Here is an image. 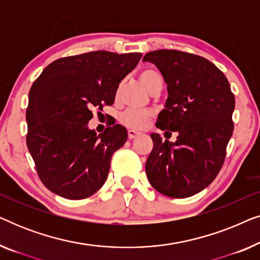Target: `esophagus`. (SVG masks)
<instances>
[{"label":"esophagus","mask_w":260,"mask_h":260,"mask_svg":"<svg viewBox=\"0 0 260 260\" xmlns=\"http://www.w3.org/2000/svg\"><path fill=\"white\" fill-rule=\"evenodd\" d=\"M138 135H140V133H138V131H136V130L130 129L129 131H127V136H129L130 140H134V138L137 137Z\"/></svg>","instance_id":"34e87169"}]
</instances>
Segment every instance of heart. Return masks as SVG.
Masks as SVG:
<instances>
[{
    "instance_id": "obj_1",
    "label": "heart",
    "mask_w": 260,
    "mask_h": 260,
    "mask_svg": "<svg viewBox=\"0 0 260 260\" xmlns=\"http://www.w3.org/2000/svg\"><path fill=\"white\" fill-rule=\"evenodd\" d=\"M138 79L143 86L147 88L149 92H151L157 85L162 84V78L156 71L152 70H143L138 74ZM120 92V86L117 87L116 97H118ZM151 119V113L147 111H134V110H127L123 112L119 117L120 123L124 126L129 127L133 130H142L148 125Z\"/></svg>"
}]
</instances>
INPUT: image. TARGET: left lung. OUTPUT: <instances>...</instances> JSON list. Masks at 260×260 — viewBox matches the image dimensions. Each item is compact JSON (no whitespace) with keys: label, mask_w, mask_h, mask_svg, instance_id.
<instances>
[{"label":"left lung","mask_w":260,"mask_h":260,"mask_svg":"<svg viewBox=\"0 0 260 260\" xmlns=\"http://www.w3.org/2000/svg\"><path fill=\"white\" fill-rule=\"evenodd\" d=\"M143 61L157 67L168 91L156 126L177 133L175 142L150 135L154 148L145 163L148 180L169 198L191 197L213 182L225 161L233 134L234 95L225 74L202 56L159 49L147 53Z\"/></svg>","instance_id":"left-lung-1"}]
</instances>
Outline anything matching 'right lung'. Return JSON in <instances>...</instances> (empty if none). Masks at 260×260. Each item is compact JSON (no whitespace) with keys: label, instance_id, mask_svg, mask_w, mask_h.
Listing matches in <instances>:
<instances>
[{"label":"right lung","instance_id":"obj_1","mask_svg":"<svg viewBox=\"0 0 260 260\" xmlns=\"http://www.w3.org/2000/svg\"><path fill=\"white\" fill-rule=\"evenodd\" d=\"M141 53L97 51L55 60L31 85L26 112L27 147L46 188L59 197H91L108 179L113 152L126 142L119 124L97 135L93 110L112 105L120 81Z\"/></svg>","mask_w":260,"mask_h":260}]
</instances>
